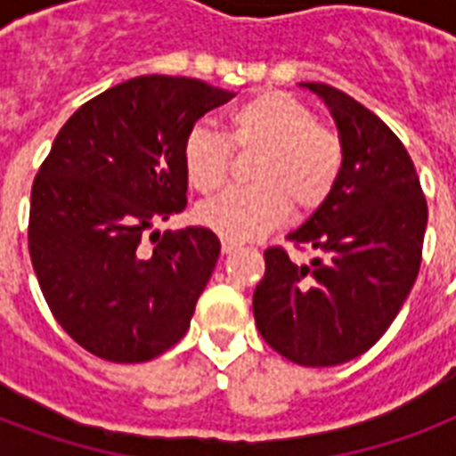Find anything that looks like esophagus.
Masks as SVG:
<instances>
[{
  "label": "esophagus",
  "mask_w": 456,
  "mask_h": 456,
  "mask_svg": "<svg viewBox=\"0 0 456 456\" xmlns=\"http://www.w3.org/2000/svg\"><path fill=\"white\" fill-rule=\"evenodd\" d=\"M236 248H239V243L229 241V239H222V253H224V256H229V253H234Z\"/></svg>",
  "instance_id": "1"
}]
</instances>
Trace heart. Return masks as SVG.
I'll return each instance as SVG.
<instances>
[{"mask_svg":"<svg viewBox=\"0 0 456 456\" xmlns=\"http://www.w3.org/2000/svg\"><path fill=\"white\" fill-rule=\"evenodd\" d=\"M232 134L208 123L189 127L182 165L193 189H220L229 175L232 144L260 149L250 179L196 208V220L229 241H253L281 227L291 203L314 210L331 196L343 170V144L317 123L314 110L286 92H260L229 116Z\"/></svg>","mask_w":456,"mask_h":456,"instance_id":"obj_1","label":"heart"}]
</instances>
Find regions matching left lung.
Segmentation results:
<instances>
[{
	"label": "left lung",
	"instance_id": "1",
	"mask_svg": "<svg viewBox=\"0 0 456 456\" xmlns=\"http://www.w3.org/2000/svg\"><path fill=\"white\" fill-rule=\"evenodd\" d=\"M331 110L343 170L331 196L286 236L322 253L296 265L265 250L253 293L257 331L303 367H333L367 353L410 296L421 265L428 208L403 142L353 96L300 82Z\"/></svg>",
	"mask_w": 456,
	"mask_h": 456
}]
</instances>
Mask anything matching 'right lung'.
<instances>
[{
	"label": "right lung",
	"instance_id": "obj_1",
	"mask_svg": "<svg viewBox=\"0 0 456 456\" xmlns=\"http://www.w3.org/2000/svg\"><path fill=\"white\" fill-rule=\"evenodd\" d=\"M232 96L142 75L80 106L53 139L30 193V260L56 322L96 357L153 360L191 324L220 239L156 224L186 208V132Z\"/></svg>",
	"mask_w": 456,
	"mask_h": 456
}]
</instances>
